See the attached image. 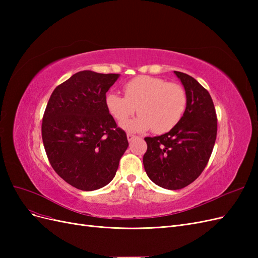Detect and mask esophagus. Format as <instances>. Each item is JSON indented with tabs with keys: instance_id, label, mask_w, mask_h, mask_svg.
Masks as SVG:
<instances>
[{
	"instance_id": "esophagus-1",
	"label": "esophagus",
	"mask_w": 258,
	"mask_h": 258,
	"mask_svg": "<svg viewBox=\"0 0 258 258\" xmlns=\"http://www.w3.org/2000/svg\"><path fill=\"white\" fill-rule=\"evenodd\" d=\"M127 138H128V141H129V142H131L132 140H134V139L136 138V136H135V135H132V134H128V135H127Z\"/></svg>"
}]
</instances>
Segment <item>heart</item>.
Returning a JSON list of instances; mask_svg holds the SVG:
<instances>
[{
  "instance_id": "obj_1",
  "label": "heart",
  "mask_w": 258,
  "mask_h": 258,
  "mask_svg": "<svg viewBox=\"0 0 258 258\" xmlns=\"http://www.w3.org/2000/svg\"><path fill=\"white\" fill-rule=\"evenodd\" d=\"M124 96L108 92L105 106L113 118L122 122L137 111L140 115L122 123L128 131L153 129L165 134L182 119L187 107V93L183 86L161 77L140 75L123 86Z\"/></svg>"
}]
</instances>
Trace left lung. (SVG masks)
Returning a JSON list of instances; mask_svg holds the SVG:
<instances>
[{
	"mask_svg": "<svg viewBox=\"0 0 258 258\" xmlns=\"http://www.w3.org/2000/svg\"><path fill=\"white\" fill-rule=\"evenodd\" d=\"M187 93L182 119L165 135L145 138L143 165L152 181L166 189H181L205 170L217 134V117L209 91L188 74L174 71Z\"/></svg>",
	"mask_w": 258,
	"mask_h": 258,
	"instance_id": "left-lung-1",
	"label": "left lung"
}]
</instances>
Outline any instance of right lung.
Returning <instances> with one entry per match:
<instances>
[{
    "label": "right lung",
    "mask_w": 258,
    "mask_h": 258,
    "mask_svg": "<svg viewBox=\"0 0 258 258\" xmlns=\"http://www.w3.org/2000/svg\"><path fill=\"white\" fill-rule=\"evenodd\" d=\"M118 74L81 71L57 86L46 106L42 139L52 169L81 190L110 183L129 145L105 106Z\"/></svg>",
    "instance_id": "right-lung-1"
}]
</instances>
